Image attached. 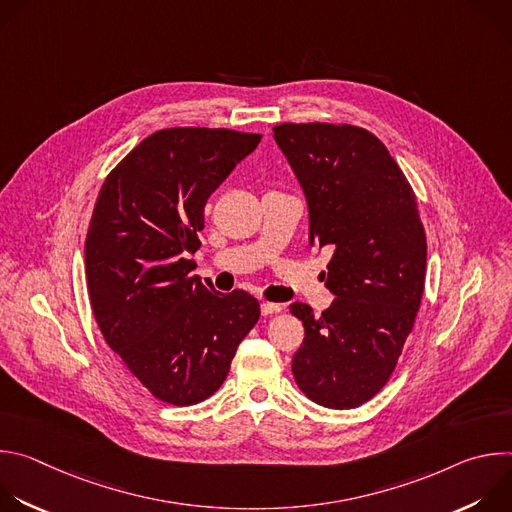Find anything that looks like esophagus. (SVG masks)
<instances>
[{"label": "esophagus", "mask_w": 512, "mask_h": 512, "mask_svg": "<svg viewBox=\"0 0 512 512\" xmlns=\"http://www.w3.org/2000/svg\"><path fill=\"white\" fill-rule=\"evenodd\" d=\"M283 306L281 304H271V302H261V314L263 316H271V314H277L281 312Z\"/></svg>", "instance_id": "obj_1"}]
</instances>
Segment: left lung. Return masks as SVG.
I'll return each instance as SVG.
<instances>
[{
    "instance_id": "left-lung-1",
    "label": "left lung",
    "mask_w": 512,
    "mask_h": 512,
    "mask_svg": "<svg viewBox=\"0 0 512 512\" xmlns=\"http://www.w3.org/2000/svg\"><path fill=\"white\" fill-rule=\"evenodd\" d=\"M273 139L294 170L310 218V245L334 249L322 316L304 324L291 358L302 393L328 409L375 397L395 371L425 283L427 243L415 194L383 141L354 125L281 123Z\"/></svg>"
}]
</instances>
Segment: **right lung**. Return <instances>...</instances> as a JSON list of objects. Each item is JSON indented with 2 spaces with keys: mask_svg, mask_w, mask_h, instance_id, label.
Returning a JSON list of instances; mask_svg holds the SVG:
<instances>
[{
  "mask_svg": "<svg viewBox=\"0 0 512 512\" xmlns=\"http://www.w3.org/2000/svg\"><path fill=\"white\" fill-rule=\"evenodd\" d=\"M259 141L231 129H162L101 186L85 241L91 308L109 348L164 403L210 397L259 320L251 294L214 291L186 259L200 247L208 196Z\"/></svg>",
  "mask_w": 512,
  "mask_h": 512,
  "instance_id": "1",
  "label": "right lung"
}]
</instances>
